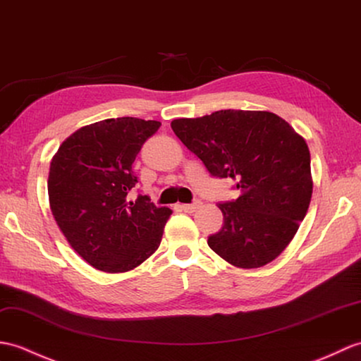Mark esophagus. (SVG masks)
Returning a JSON list of instances; mask_svg holds the SVG:
<instances>
[{
    "mask_svg": "<svg viewBox=\"0 0 361 361\" xmlns=\"http://www.w3.org/2000/svg\"><path fill=\"white\" fill-rule=\"evenodd\" d=\"M198 207H200V203H192V204H181V209H183V211H184V212H188V214L195 212Z\"/></svg>",
    "mask_w": 361,
    "mask_h": 361,
    "instance_id": "34e87169",
    "label": "esophagus"
}]
</instances>
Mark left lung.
I'll list each match as a JSON object with an SVG mask.
<instances>
[{"mask_svg": "<svg viewBox=\"0 0 361 361\" xmlns=\"http://www.w3.org/2000/svg\"><path fill=\"white\" fill-rule=\"evenodd\" d=\"M209 173L232 178L240 197L220 203L223 228L207 238L216 255L241 269L262 267L294 238L312 197L305 138L279 115L226 109L171 123Z\"/></svg>", "mask_w": 361, "mask_h": 361, "instance_id": "obj_1", "label": "left lung"}]
</instances>
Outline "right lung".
<instances>
[{
	"label": "right lung",
	"mask_w": 361,
	"mask_h": 361,
	"mask_svg": "<svg viewBox=\"0 0 361 361\" xmlns=\"http://www.w3.org/2000/svg\"><path fill=\"white\" fill-rule=\"evenodd\" d=\"M161 123L109 118L73 132L50 161V211L66 240L95 269L132 271L158 249L172 211L146 195L129 201L141 146Z\"/></svg>",
	"instance_id": "obj_1"
}]
</instances>
